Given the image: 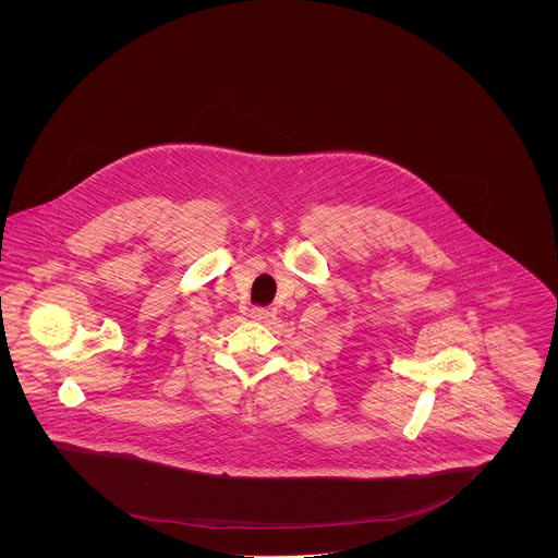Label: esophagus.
Segmentation results:
<instances>
[{
  "instance_id": "obj_1",
  "label": "esophagus",
  "mask_w": 558,
  "mask_h": 558,
  "mask_svg": "<svg viewBox=\"0 0 558 558\" xmlns=\"http://www.w3.org/2000/svg\"><path fill=\"white\" fill-rule=\"evenodd\" d=\"M251 318L264 322V319L269 318V312H267V310H264V307H255V310H251Z\"/></svg>"
}]
</instances>
